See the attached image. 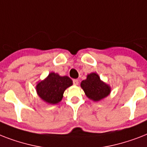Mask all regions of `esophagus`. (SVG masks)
I'll list each match as a JSON object with an SVG mask.
<instances>
[{
  "mask_svg": "<svg viewBox=\"0 0 147 147\" xmlns=\"http://www.w3.org/2000/svg\"><path fill=\"white\" fill-rule=\"evenodd\" d=\"M73 84L75 85H78V79H74Z\"/></svg>",
  "mask_w": 147,
  "mask_h": 147,
  "instance_id": "1",
  "label": "esophagus"
}]
</instances>
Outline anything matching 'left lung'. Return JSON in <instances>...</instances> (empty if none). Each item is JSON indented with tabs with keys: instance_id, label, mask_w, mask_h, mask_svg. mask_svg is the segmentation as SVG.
I'll return each mask as SVG.
<instances>
[{
	"instance_id": "1",
	"label": "left lung",
	"mask_w": 147,
	"mask_h": 147,
	"mask_svg": "<svg viewBox=\"0 0 147 147\" xmlns=\"http://www.w3.org/2000/svg\"><path fill=\"white\" fill-rule=\"evenodd\" d=\"M81 88L85 95L94 101L102 100L108 96L111 92V86L104 82L100 78V76L95 72L88 75L86 79L81 82Z\"/></svg>"
}]
</instances>
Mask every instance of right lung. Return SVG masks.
I'll use <instances>...</instances> for the list:
<instances>
[{
	"label": "right lung",
	"instance_id": "1",
	"mask_svg": "<svg viewBox=\"0 0 147 147\" xmlns=\"http://www.w3.org/2000/svg\"><path fill=\"white\" fill-rule=\"evenodd\" d=\"M71 85L72 80L69 77L50 72L45 79L37 82L36 91L43 101L49 105H56L62 100L65 89Z\"/></svg>",
	"mask_w": 147,
	"mask_h": 147
}]
</instances>
